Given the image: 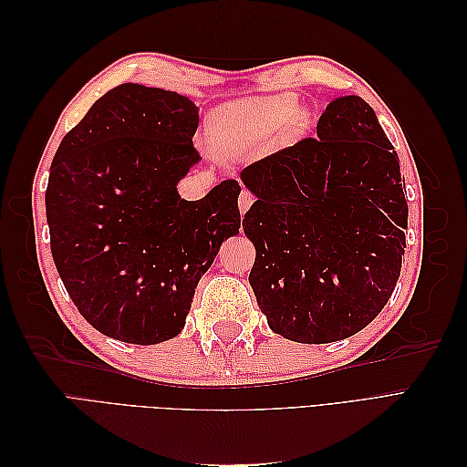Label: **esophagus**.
Instances as JSON below:
<instances>
[{"label":"esophagus","mask_w":467,"mask_h":467,"mask_svg":"<svg viewBox=\"0 0 467 467\" xmlns=\"http://www.w3.org/2000/svg\"><path fill=\"white\" fill-rule=\"evenodd\" d=\"M253 202H255V196H253L249 191H242V194H239V199H237L239 212H242V216L251 208Z\"/></svg>","instance_id":"34e87169"}]
</instances>
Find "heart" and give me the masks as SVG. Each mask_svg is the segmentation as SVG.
Instances as JSON below:
<instances>
[{
	"label": "heart",
	"mask_w": 467,
	"mask_h": 467,
	"mask_svg": "<svg viewBox=\"0 0 467 467\" xmlns=\"http://www.w3.org/2000/svg\"><path fill=\"white\" fill-rule=\"evenodd\" d=\"M307 109L298 107L292 93L247 97L216 109L208 122V138L216 151L234 155L266 142L278 130L294 140L307 129Z\"/></svg>",
	"instance_id": "obj_1"
}]
</instances>
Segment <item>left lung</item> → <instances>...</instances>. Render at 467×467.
I'll return each mask as SVG.
<instances>
[{
  "label": "left lung",
  "instance_id": "obj_1",
  "mask_svg": "<svg viewBox=\"0 0 467 467\" xmlns=\"http://www.w3.org/2000/svg\"><path fill=\"white\" fill-rule=\"evenodd\" d=\"M255 202L249 273L275 333L323 345L362 331L398 285L407 201L400 158L374 109L337 97L306 138L239 173Z\"/></svg>",
  "mask_w": 467,
  "mask_h": 467
}]
</instances>
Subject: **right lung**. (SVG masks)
Instances as JSON below:
<instances>
[{
    "label": "right lung",
    "mask_w": 467,
    "mask_h": 467,
    "mask_svg": "<svg viewBox=\"0 0 467 467\" xmlns=\"http://www.w3.org/2000/svg\"><path fill=\"white\" fill-rule=\"evenodd\" d=\"M196 129L189 97L122 83L56 150L47 187L54 265L79 314L117 341L177 337L223 239L239 234L235 179L201 201L177 191L201 161Z\"/></svg>",
    "instance_id": "right-lung-1"
}]
</instances>
